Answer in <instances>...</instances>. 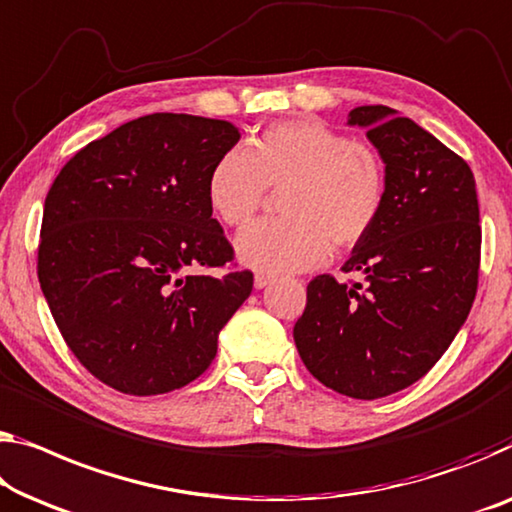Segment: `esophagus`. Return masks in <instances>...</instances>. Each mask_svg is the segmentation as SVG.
<instances>
[{"instance_id": "obj_1", "label": "esophagus", "mask_w": 512, "mask_h": 512, "mask_svg": "<svg viewBox=\"0 0 512 512\" xmlns=\"http://www.w3.org/2000/svg\"><path fill=\"white\" fill-rule=\"evenodd\" d=\"M271 280H273V276H269V273H255V287L257 289H264Z\"/></svg>"}]
</instances>
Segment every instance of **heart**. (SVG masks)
<instances>
[{
    "label": "heart",
    "instance_id": "obj_1",
    "mask_svg": "<svg viewBox=\"0 0 512 512\" xmlns=\"http://www.w3.org/2000/svg\"><path fill=\"white\" fill-rule=\"evenodd\" d=\"M282 190V216L236 239V253L262 273H299L349 250L375 230L386 204V165L368 142L349 140L319 119L276 121L213 163L207 200L220 223L243 230Z\"/></svg>",
    "mask_w": 512,
    "mask_h": 512
}]
</instances>
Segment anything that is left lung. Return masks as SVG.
<instances>
[{
    "mask_svg": "<svg viewBox=\"0 0 512 512\" xmlns=\"http://www.w3.org/2000/svg\"><path fill=\"white\" fill-rule=\"evenodd\" d=\"M349 124L368 128L386 163V204L342 271L310 280L294 342L310 375L342 395L377 400L430 372L476 299L480 223L474 172L407 117L361 105Z\"/></svg>",
    "mask_w": 512,
    "mask_h": 512,
    "instance_id": "obj_1",
    "label": "left lung"
}]
</instances>
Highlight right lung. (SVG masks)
Returning a JSON list of instances; mask_svg holds the SVG:
<instances>
[{
    "label": "right lung",
    "mask_w": 512,
    "mask_h": 512,
    "mask_svg": "<svg viewBox=\"0 0 512 512\" xmlns=\"http://www.w3.org/2000/svg\"><path fill=\"white\" fill-rule=\"evenodd\" d=\"M239 137L223 119L147 114L52 181L38 282L68 349L114 391L160 395L200 377L253 292V273L226 271L234 248L207 200L213 163Z\"/></svg>",
    "instance_id": "1"
}]
</instances>
